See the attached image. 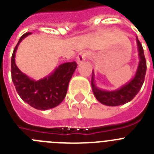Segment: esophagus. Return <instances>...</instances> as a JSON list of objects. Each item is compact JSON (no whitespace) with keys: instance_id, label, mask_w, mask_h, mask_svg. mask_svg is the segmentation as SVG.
Returning <instances> with one entry per match:
<instances>
[{"instance_id":"esophagus-1","label":"esophagus","mask_w":154,"mask_h":154,"mask_svg":"<svg viewBox=\"0 0 154 154\" xmlns=\"http://www.w3.org/2000/svg\"><path fill=\"white\" fill-rule=\"evenodd\" d=\"M89 56V53L87 51H80V52L78 54V56H77V62H78L79 64L83 62Z\"/></svg>"}]
</instances>
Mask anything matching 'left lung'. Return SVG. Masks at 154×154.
I'll return each instance as SVG.
<instances>
[{
    "instance_id": "left-lung-1",
    "label": "left lung",
    "mask_w": 154,
    "mask_h": 154,
    "mask_svg": "<svg viewBox=\"0 0 154 154\" xmlns=\"http://www.w3.org/2000/svg\"><path fill=\"white\" fill-rule=\"evenodd\" d=\"M137 46H138L139 56H140V63H139L137 72L135 77L126 85H123L121 89L116 91H103L98 89L94 84V72H92V88L93 93L97 99L98 101L106 106H116L125 104L128 102L131 101L133 98L137 96L139 91L143 84L145 79V75L146 71V62L144 56L143 48L142 45L137 38Z\"/></svg>"
}]
</instances>
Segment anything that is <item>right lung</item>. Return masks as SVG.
<instances>
[{"label":"right lung","mask_w":154,"mask_h":154,"mask_svg":"<svg viewBox=\"0 0 154 154\" xmlns=\"http://www.w3.org/2000/svg\"><path fill=\"white\" fill-rule=\"evenodd\" d=\"M31 32L24 34L19 39L11 56V79L16 91L25 103L37 109L46 110L60 104L68 90L70 81L76 67L75 62H66L48 77L35 81L23 74L15 65V52L19 43Z\"/></svg>","instance_id":"1"}]
</instances>
